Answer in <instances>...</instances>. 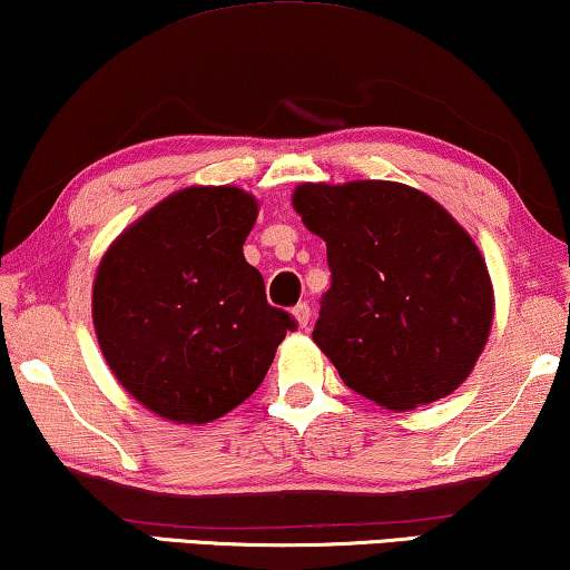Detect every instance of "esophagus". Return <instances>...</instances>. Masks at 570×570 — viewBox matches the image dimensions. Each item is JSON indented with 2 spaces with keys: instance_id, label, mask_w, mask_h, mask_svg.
Masks as SVG:
<instances>
[{
  "instance_id": "obj_1",
  "label": "esophagus",
  "mask_w": 570,
  "mask_h": 570,
  "mask_svg": "<svg viewBox=\"0 0 570 570\" xmlns=\"http://www.w3.org/2000/svg\"><path fill=\"white\" fill-rule=\"evenodd\" d=\"M293 318H295V324L301 326V330H306L308 322H311V306H308V303H298V306L293 308Z\"/></svg>"
}]
</instances>
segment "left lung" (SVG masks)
Returning <instances> with one entry per match:
<instances>
[{
  "label": "left lung",
  "instance_id": "obj_1",
  "mask_svg": "<svg viewBox=\"0 0 570 570\" xmlns=\"http://www.w3.org/2000/svg\"><path fill=\"white\" fill-rule=\"evenodd\" d=\"M293 209L326 244L332 287L314 342L353 392L407 412L464 384L493 326V283L470 233L396 181L301 184Z\"/></svg>",
  "mask_w": 570,
  "mask_h": 570
}]
</instances>
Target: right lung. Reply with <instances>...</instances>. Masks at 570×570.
Instances as JSON below:
<instances>
[{"instance_id": "add662e5", "label": "right lung", "mask_w": 570, "mask_h": 570, "mask_svg": "<svg viewBox=\"0 0 570 570\" xmlns=\"http://www.w3.org/2000/svg\"><path fill=\"white\" fill-rule=\"evenodd\" d=\"M259 202L238 186H186L106 248L92 326L116 381L163 420L202 425L248 400L295 330L244 256Z\"/></svg>"}]
</instances>
